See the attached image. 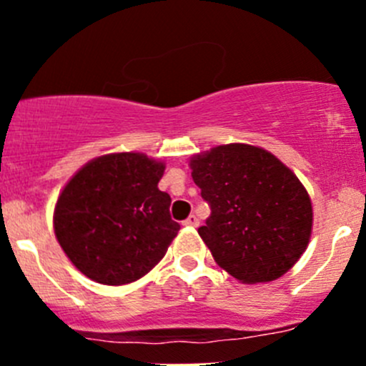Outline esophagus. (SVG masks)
Masks as SVG:
<instances>
[{
    "mask_svg": "<svg viewBox=\"0 0 366 366\" xmlns=\"http://www.w3.org/2000/svg\"><path fill=\"white\" fill-rule=\"evenodd\" d=\"M184 224H186V227H193V228H197L198 224H200V221H198V217L194 216V214H191V216L187 217L186 221H184Z\"/></svg>",
    "mask_w": 366,
    "mask_h": 366,
    "instance_id": "esophagus-1",
    "label": "esophagus"
}]
</instances>
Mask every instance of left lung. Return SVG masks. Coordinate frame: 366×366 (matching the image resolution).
<instances>
[{"label":"left lung","mask_w":366,"mask_h":366,"mask_svg":"<svg viewBox=\"0 0 366 366\" xmlns=\"http://www.w3.org/2000/svg\"><path fill=\"white\" fill-rule=\"evenodd\" d=\"M191 175L210 207L198 228L214 260L242 283L285 274L310 242L312 202L278 157L244 143L191 157Z\"/></svg>","instance_id":"left-lung-1"}]
</instances>
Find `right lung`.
I'll list each match as a JSON object with an SVG mask.
<instances>
[{
	"instance_id": "obj_1",
	"label": "right lung",
	"mask_w": 366,
	"mask_h": 366,
	"mask_svg": "<svg viewBox=\"0 0 366 366\" xmlns=\"http://www.w3.org/2000/svg\"><path fill=\"white\" fill-rule=\"evenodd\" d=\"M164 164L120 152L86 162L54 207V235L69 260L94 282L125 285L156 267L180 224L159 191Z\"/></svg>"
}]
</instances>
